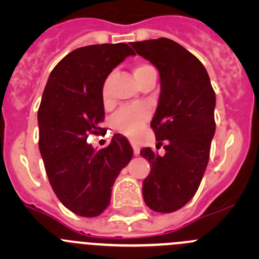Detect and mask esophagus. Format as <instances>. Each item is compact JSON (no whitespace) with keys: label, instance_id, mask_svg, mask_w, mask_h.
Returning <instances> with one entry per match:
<instances>
[{"label":"esophagus","instance_id":"1","mask_svg":"<svg viewBox=\"0 0 259 259\" xmlns=\"http://www.w3.org/2000/svg\"><path fill=\"white\" fill-rule=\"evenodd\" d=\"M133 150H134V155L135 156H138L140 154V149H139V146H138V145L133 144Z\"/></svg>","mask_w":259,"mask_h":259}]
</instances>
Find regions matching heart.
<instances>
[{
	"mask_svg": "<svg viewBox=\"0 0 259 259\" xmlns=\"http://www.w3.org/2000/svg\"><path fill=\"white\" fill-rule=\"evenodd\" d=\"M155 71L151 65L145 62H138L133 67V75L135 80L139 83L148 74ZM101 100L104 105H109L111 103L110 90H109V80L104 81L103 88H101ZM149 117V111L142 106H127L122 108L111 117V125L115 130H117L121 134L126 137H135L140 132Z\"/></svg>",
	"mask_w": 259,
	"mask_h": 259,
	"instance_id": "obj_1",
	"label": "heart"
}]
</instances>
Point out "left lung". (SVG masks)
Listing matches in <instances>:
<instances>
[{
  "instance_id": "1",
  "label": "left lung",
  "mask_w": 259,
  "mask_h": 259,
  "mask_svg": "<svg viewBox=\"0 0 259 259\" xmlns=\"http://www.w3.org/2000/svg\"><path fill=\"white\" fill-rule=\"evenodd\" d=\"M138 55L160 75V96L150 126L165 154L140 150L151 170L143 182L145 204L154 211L171 213L197 193L209 160L215 133V93L202 62L169 38L132 42Z\"/></svg>"
}]
</instances>
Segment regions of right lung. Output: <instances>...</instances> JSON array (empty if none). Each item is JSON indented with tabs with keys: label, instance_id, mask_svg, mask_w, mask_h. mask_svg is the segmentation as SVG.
Segmentation results:
<instances>
[{
	"label": "right lung",
	"instance_id": "obj_1",
	"mask_svg": "<svg viewBox=\"0 0 259 259\" xmlns=\"http://www.w3.org/2000/svg\"><path fill=\"white\" fill-rule=\"evenodd\" d=\"M130 55L133 49L122 42L74 50L54 67L44 90L38 148L55 194L77 215L98 217L106 209L115 179L133 158L124 137L98 151L86 143L103 130L104 81Z\"/></svg>",
	"mask_w": 259,
	"mask_h": 259
}]
</instances>
